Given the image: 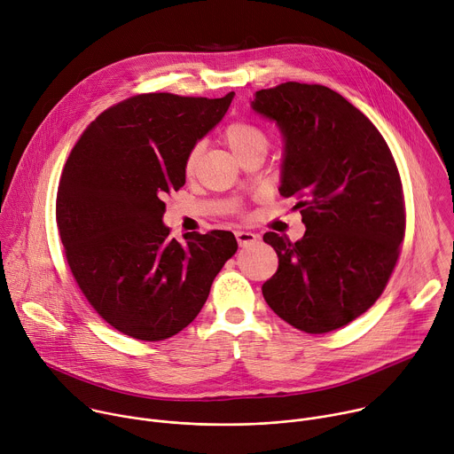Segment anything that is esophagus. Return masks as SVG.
Here are the masks:
<instances>
[{
    "label": "esophagus",
    "instance_id": "34e87169",
    "mask_svg": "<svg viewBox=\"0 0 454 454\" xmlns=\"http://www.w3.org/2000/svg\"><path fill=\"white\" fill-rule=\"evenodd\" d=\"M235 237H237V242L239 246H249V244H254L258 240V235L253 233V231H235Z\"/></svg>",
    "mask_w": 454,
    "mask_h": 454
}]
</instances>
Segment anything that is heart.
Returning a JSON list of instances; mask_svg holds the SVG:
<instances>
[{
	"mask_svg": "<svg viewBox=\"0 0 454 454\" xmlns=\"http://www.w3.org/2000/svg\"><path fill=\"white\" fill-rule=\"evenodd\" d=\"M223 138H224L226 145L230 147V151L240 161L251 154H266L268 145H270V135L266 129L262 125H258L256 121H251L246 118L230 121L224 127ZM200 158H201V145L196 144L184 156L183 172L186 177H192L193 174H196Z\"/></svg>",
	"mask_w": 454,
	"mask_h": 454,
	"instance_id": "b5f03b06",
	"label": "heart"
}]
</instances>
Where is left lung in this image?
<instances>
[{
  "label": "left lung",
  "instance_id": "8db88e82",
  "mask_svg": "<svg viewBox=\"0 0 454 454\" xmlns=\"http://www.w3.org/2000/svg\"><path fill=\"white\" fill-rule=\"evenodd\" d=\"M253 109L280 127V193L296 200L307 226L296 242L264 235L278 254L264 300L307 334L341 329L377 301L399 261L406 205L394 154L377 127L325 86L261 90Z\"/></svg>",
  "mask_w": 454,
  "mask_h": 454
}]
</instances>
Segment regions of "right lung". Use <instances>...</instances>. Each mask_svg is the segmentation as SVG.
Segmentation results:
<instances>
[{"label": "right lung", "mask_w": 454, "mask_h": 454, "mask_svg": "<svg viewBox=\"0 0 454 454\" xmlns=\"http://www.w3.org/2000/svg\"><path fill=\"white\" fill-rule=\"evenodd\" d=\"M233 98L142 93L100 113L64 163L55 217L70 271L97 314L140 341L176 336L203 309L237 251L231 231L172 239L165 196L184 184L186 153Z\"/></svg>", "instance_id": "add662e5"}]
</instances>
